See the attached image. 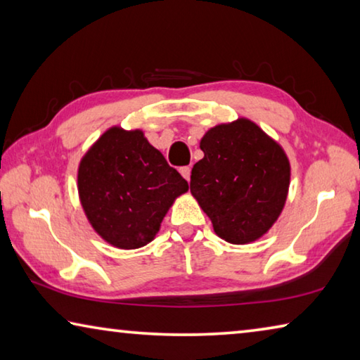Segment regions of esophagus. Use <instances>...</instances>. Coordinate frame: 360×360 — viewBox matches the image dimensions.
<instances>
[{"label": "esophagus", "instance_id": "obj_1", "mask_svg": "<svg viewBox=\"0 0 360 360\" xmlns=\"http://www.w3.org/2000/svg\"><path fill=\"white\" fill-rule=\"evenodd\" d=\"M179 172L187 181H191V167H182V168H179Z\"/></svg>", "mask_w": 360, "mask_h": 360}]
</instances>
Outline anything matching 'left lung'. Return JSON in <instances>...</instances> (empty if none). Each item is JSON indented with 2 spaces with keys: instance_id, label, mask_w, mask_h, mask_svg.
Segmentation results:
<instances>
[{
  "instance_id": "8db88e82",
  "label": "left lung",
  "mask_w": 360,
  "mask_h": 360,
  "mask_svg": "<svg viewBox=\"0 0 360 360\" xmlns=\"http://www.w3.org/2000/svg\"><path fill=\"white\" fill-rule=\"evenodd\" d=\"M200 149L205 157L192 168L191 192L216 235L231 245L262 238L288 200L290 163L284 149L246 117L212 127Z\"/></svg>"
}]
</instances>
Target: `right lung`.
<instances>
[{"mask_svg":"<svg viewBox=\"0 0 360 360\" xmlns=\"http://www.w3.org/2000/svg\"><path fill=\"white\" fill-rule=\"evenodd\" d=\"M77 191L85 216L103 240L119 249H138L155 238L188 184L143 130L111 127L81 158Z\"/></svg>","mask_w":360,"mask_h":360,"instance_id":"right-lung-1","label":"right lung"}]
</instances>
